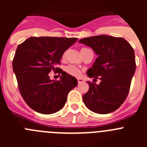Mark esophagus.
<instances>
[{"instance_id":"obj_1","label":"esophagus","mask_w":147,"mask_h":147,"mask_svg":"<svg viewBox=\"0 0 147 147\" xmlns=\"http://www.w3.org/2000/svg\"><path fill=\"white\" fill-rule=\"evenodd\" d=\"M77 81H78V83L80 84V83L83 82H84V80H82V79H81V78H79V79L77 80Z\"/></svg>"}]
</instances>
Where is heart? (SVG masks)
Returning a JSON list of instances; mask_svg holds the SVG:
<instances>
[{"instance_id":"obj_1","label":"heart","mask_w":147,"mask_h":147,"mask_svg":"<svg viewBox=\"0 0 147 147\" xmlns=\"http://www.w3.org/2000/svg\"><path fill=\"white\" fill-rule=\"evenodd\" d=\"M63 57H64V56H63ZM64 71L66 74L71 75V76H75V77H79V76H80V75H81L82 74V71L80 68H79V67H76V66L72 65H69L65 66L64 68Z\"/></svg>"}]
</instances>
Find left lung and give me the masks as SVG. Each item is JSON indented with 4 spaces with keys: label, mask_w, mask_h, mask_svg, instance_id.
I'll return each mask as SVG.
<instances>
[{
    "label": "left lung",
    "mask_w": 147,
    "mask_h": 147,
    "mask_svg": "<svg viewBox=\"0 0 147 147\" xmlns=\"http://www.w3.org/2000/svg\"><path fill=\"white\" fill-rule=\"evenodd\" d=\"M98 55L87 74L101 80L96 85L88 82V91L83 96L85 106L93 112L107 114L117 110L129 93L136 71L134 50L122 37L98 35L79 40Z\"/></svg>",
    "instance_id": "8db88e82"
}]
</instances>
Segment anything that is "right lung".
<instances>
[{
	"instance_id": "1",
	"label": "right lung",
	"mask_w": 147,
	"mask_h": 147,
	"mask_svg": "<svg viewBox=\"0 0 147 147\" xmlns=\"http://www.w3.org/2000/svg\"><path fill=\"white\" fill-rule=\"evenodd\" d=\"M76 40L75 37H32L17 48L12 67L18 89L26 103L36 112L52 114L59 111L68 93L77 85L76 78L56 67ZM51 70L61 74L60 80H50Z\"/></svg>"
}]
</instances>
